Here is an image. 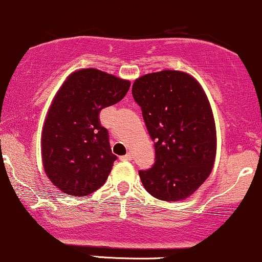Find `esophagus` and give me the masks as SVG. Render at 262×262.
<instances>
[{"label": "esophagus", "instance_id": "34e87169", "mask_svg": "<svg viewBox=\"0 0 262 262\" xmlns=\"http://www.w3.org/2000/svg\"><path fill=\"white\" fill-rule=\"evenodd\" d=\"M121 159H122V161H131V159H132V155H131L130 152H128L127 155L122 156V157H121Z\"/></svg>", "mask_w": 262, "mask_h": 262}]
</instances>
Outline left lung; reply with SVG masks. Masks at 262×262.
<instances>
[{"instance_id":"1","label":"left lung","mask_w":262,"mask_h":262,"mask_svg":"<svg viewBox=\"0 0 262 262\" xmlns=\"http://www.w3.org/2000/svg\"><path fill=\"white\" fill-rule=\"evenodd\" d=\"M132 95L155 141V165L140 170L144 189L168 202L190 198L216 159V124L204 88L189 73L164 70L137 78Z\"/></svg>"}]
</instances>
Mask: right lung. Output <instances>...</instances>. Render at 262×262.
Here are the masks:
<instances>
[{"instance_id":"1","label":"right lung","mask_w":262,"mask_h":262,"mask_svg":"<svg viewBox=\"0 0 262 262\" xmlns=\"http://www.w3.org/2000/svg\"><path fill=\"white\" fill-rule=\"evenodd\" d=\"M127 79L97 69L77 70L55 94L41 131L46 177L66 195L87 196L104 185L116 156L99 113L127 93Z\"/></svg>"}]
</instances>
